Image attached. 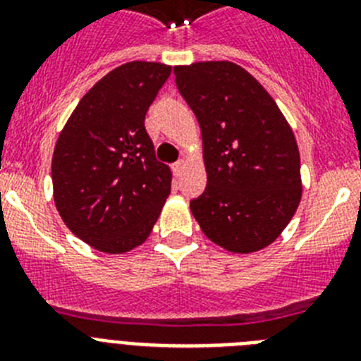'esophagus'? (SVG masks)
<instances>
[{
    "label": "esophagus",
    "instance_id": "esophagus-1",
    "mask_svg": "<svg viewBox=\"0 0 361 361\" xmlns=\"http://www.w3.org/2000/svg\"><path fill=\"white\" fill-rule=\"evenodd\" d=\"M183 168H184V161H177L173 164V170H175V173L177 175H180V171H183Z\"/></svg>",
    "mask_w": 361,
    "mask_h": 361
}]
</instances>
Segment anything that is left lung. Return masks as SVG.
Segmentation results:
<instances>
[{
  "label": "left lung",
  "instance_id": "8db88e82",
  "mask_svg": "<svg viewBox=\"0 0 361 361\" xmlns=\"http://www.w3.org/2000/svg\"><path fill=\"white\" fill-rule=\"evenodd\" d=\"M173 73L199 121L208 173L191 213L220 247L262 250L289 224L302 197L293 130L264 86L235 63H193Z\"/></svg>",
  "mask_w": 361,
  "mask_h": 361
}]
</instances>
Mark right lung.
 Here are the masks:
<instances>
[{
	"instance_id": "right-lung-1",
	"label": "right lung",
	"mask_w": 361,
	"mask_h": 361,
	"mask_svg": "<svg viewBox=\"0 0 361 361\" xmlns=\"http://www.w3.org/2000/svg\"><path fill=\"white\" fill-rule=\"evenodd\" d=\"M171 66L132 61L95 82L56 142V208L70 231L103 253L148 238L171 191L170 168L155 159L145 126Z\"/></svg>"
}]
</instances>
